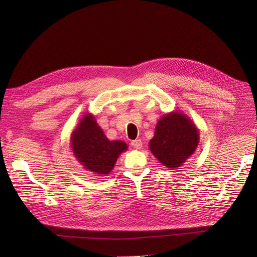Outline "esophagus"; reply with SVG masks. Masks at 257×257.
Returning <instances> with one entry per match:
<instances>
[{"instance_id":"esophagus-1","label":"esophagus","mask_w":257,"mask_h":257,"mask_svg":"<svg viewBox=\"0 0 257 257\" xmlns=\"http://www.w3.org/2000/svg\"><path fill=\"white\" fill-rule=\"evenodd\" d=\"M131 146L134 148V149H137V150L142 149V147H143V142H142L141 140H136V141L131 142Z\"/></svg>"}]
</instances>
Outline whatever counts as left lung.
<instances>
[{
    "label": "left lung",
    "instance_id": "1",
    "mask_svg": "<svg viewBox=\"0 0 257 257\" xmlns=\"http://www.w3.org/2000/svg\"><path fill=\"white\" fill-rule=\"evenodd\" d=\"M199 140L194 121L181 111H172L157 121L149 148L161 165L175 170L195 153Z\"/></svg>",
    "mask_w": 257,
    "mask_h": 257
}]
</instances>
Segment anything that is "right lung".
I'll return each instance as SVG.
<instances>
[{"mask_svg":"<svg viewBox=\"0 0 257 257\" xmlns=\"http://www.w3.org/2000/svg\"><path fill=\"white\" fill-rule=\"evenodd\" d=\"M74 156L83 168L98 176L110 174L118 156L128 149L123 141H109L94 116L86 112L71 134Z\"/></svg>","mask_w":257,"mask_h":257,"instance_id":"right-lung-1","label":"right lung"}]
</instances>
